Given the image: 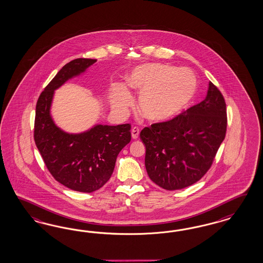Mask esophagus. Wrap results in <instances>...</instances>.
I'll use <instances>...</instances> for the list:
<instances>
[{"label": "esophagus", "mask_w": 263, "mask_h": 263, "mask_svg": "<svg viewBox=\"0 0 263 263\" xmlns=\"http://www.w3.org/2000/svg\"><path fill=\"white\" fill-rule=\"evenodd\" d=\"M139 134H140V129L138 127H133L132 128V130H131V135H132V138L136 140V139H138L139 138Z\"/></svg>", "instance_id": "34e87169"}]
</instances>
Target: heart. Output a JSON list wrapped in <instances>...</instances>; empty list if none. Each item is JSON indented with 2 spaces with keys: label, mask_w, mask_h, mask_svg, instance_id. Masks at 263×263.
Segmentation results:
<instances>
[{
  "label": "heart",
  "mask_w": 263,
  "mask_h": 263,
  "mask_svg": "<svg viewBox=\"0 0 263 263\" xmlns=\"http://www.w3.org/2000/svg\"><path fill=\"white\" fill-rule=\"evenodd\" d=\"M126 85L140 92L139 109L152 121L175 118L191 102L198 86L193 72L163 64L137 66L128 75ZM131 103L132 96L126 88L117 86L112 96L114 111L124 114Z\"/></svg>",
  "instance_id": "heart-1"
}]
</instances>
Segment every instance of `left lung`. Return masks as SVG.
Here are the masks:
<instances>
[{
  "label": "left lung",
  "instance_id": "obj_1",
  "mask_svg": "<svg viewBox=\"0 0 263 263\" xmlns=\"http://www.w3.org/2000/svg\"><path fill=\"white\" fill-rule=\"evenodd\" d=\"M227 110L221 91L209 82L203 101L173 120L141 131L149 178L168 191L196 183L210 168L226 137Z\"/></svg>",
  "mask_w": 263,
  "mask_h": 263
}]
</instances>
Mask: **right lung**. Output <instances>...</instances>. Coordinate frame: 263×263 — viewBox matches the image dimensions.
I'll return each mask as SVG.
<instances>
[{"label": "right lung", "instance_id": "obj_1", "mask_svg": "<svg viewBox=\"0 0 263 263\" xmlns=\"http://www.w3.org/2000/svg\"><path fill=\"white\" fill-rule=\"evenodd\" d=\"M96 62L76 59L65 64L41 92L35 107L33 138L48 171L58 182L83 193L96 191L110 179L119 153L131 141L128 123L96 124L88 131L70 134L58 127L51 117L57 88Z\"/></svg>", "mask_w": 263, "mask_h": 263}]
</instances>
